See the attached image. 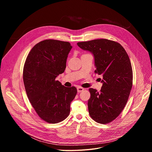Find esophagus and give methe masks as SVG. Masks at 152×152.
I'll return each mask as SVG.
<instances>
[{
	"label": "esophagus",
	"mask_w": 152,
	"mask_h": 152,
	"mask_svg": "<svg viewBox=\"0 0 152 152\" xmlns=\"http://www.w3.org/2000/svg\"><path fill=\"white\" fill-rule=\"evenodd\" d=\"M77 90L78 93H80L84 90V88L81 87V86H78V87L77 88Z\"/></svg>",
	"instance_id": "1"
}]
</instances>
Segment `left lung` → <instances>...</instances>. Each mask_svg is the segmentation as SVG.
<instances>
[{"mask_svg": "<svg viewBox=\"0 0 152 152\" xmlns=\"http://www.w3.org/2000/svg\"><path fill=\"white\" fill-rule=\"evenodd\" d=\"M77 45L93 54L94 72L103 76L100 92L89 89L90 115L97 123H109L120 114L131 93L133 82L131 61L123 47L112 40L97 39Z\"/></svg>", "mask_w": 152, "mask_h": 152, "instance_id": "8db88e82", "label": "left lung"}]
</instances>
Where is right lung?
Here are the masks:
<instances>
[{
	"instance_id": "1",
	"label": "right lung",
	"mask_w": 152,
	"mask_h": 152,
	"mask_svg": "<svg viewBox=\"0 0 152 152\" xmlns=\"http://www.w3.org/2000/svg\"><path fill=\"white\" fill-rule=\"evenodd\" d=\"M70 43L45 39L29 53L23 79L30 103L38 115L49 123H58L70 114V103L77 94L75 86L66 87L56 80L66 68Z\"/></svg>"
}]
</instances>
